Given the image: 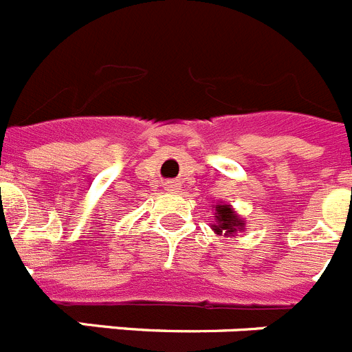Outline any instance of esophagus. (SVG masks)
Here are the masks:
<instances>
[{
    "instance_id": "obj_1",
    "label": "esophagus",
    "mask_w": 352,
    "mask_h": 352,
    "mask_svg": "<svg viewBox=\"0 0 352 352\" xmlns=\"http://www.w3.org/2000/svg\"><path fill=\"white\" fill-rule=\"evenodd\" d=\"M166 188H167V190H170V192H178L179 190V185L176 182H167L166 183Z\"/></svg>"
}]
</instances>
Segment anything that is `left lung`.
<instances>
[{"label":"left lung","mask_w":352,"mask_h":352,"mask_svg":"<svg viewBox=\"0 0 352 352\" xmlns=\"http://www.w3.org/2000/svg\"><path fill=\"white\" fill-rule=\"evenodd\" d=\"M217 220H219V226H213L217 232H226V234H232L238 229H243V220L236 217L234 211L229 208V204H223V206H217Z\"/></svg>","instance_id":"left-lung-1"}]
</instances>
